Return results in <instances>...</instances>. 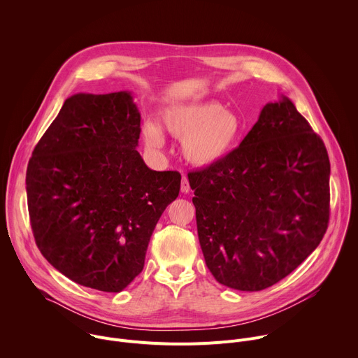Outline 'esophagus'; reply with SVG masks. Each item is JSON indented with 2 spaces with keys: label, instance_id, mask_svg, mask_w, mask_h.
Listing matches in <instances>:
<instances>
[{
  "label": "esophagus",
  "instance_id": "obj_1",
  "mask_svg": "<svg viewBox=\"0 0 358 358\" xmlns=\"http://www.w3.org/2000/svg\"><path fill=\"white\" fill-rule=\"evenodd\" d=\"M189 189H191V188H189V182H188V178H187L185 176H182V180H181V191L187 194V192H189Z\"/></svg>",
  "mask_w": 358,
  "mask_h": 358
}]
</instances>
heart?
<instances>
[{"label":"heart","instance_id":"1","mask_svg":"<svg viewBox=\"0 0 358 358\" xmlns=\"http://www.w3.org/2000/svg\"><path fill=\"white\" fill-rule=\"evenodd\" d=\"M163 126L177 138H182L184 159L196 167H211L222 162L236 145L242 122L231 110L222 109L217 101H195L174 105L163 112ZM143 137L148 147L164 144L159 124L145 122Z\"/></svg>","mask_w":358,"mask_h":358}]
</instances>
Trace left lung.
Masks as SVG:
<instances>
[{
    "mask_svg": "<svg viewBox=\"0 0 358 358\" xmlns=\"http://www.w3.org/2000/svg\"><path fill=\"white\" fill-rule=\"evenodd\" d=\"M329 178L324 143L292 100L264 106L239 147L188 173L198 239L214 278L258 292L292 273L326 234Z\"/></svg>",
    "mask_w": 358,
    "mask_h": 358,
    "instance_id": "obj_1",
    "label": "left lung"
}]
</instances>
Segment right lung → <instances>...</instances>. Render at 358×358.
Listing matches in <instances>:
<instances>
[{
	"label": "right lung",
	"instance_id": "obj_1",
	"mask_svg": "<svg viewBox=\"0 0 358 358\" xmlns=\"http://www.w3.org/2000/svg\"><path fill=\"white\" fill-rule=\"evenodd\" d=\"M140 131L130 92L78 93L32 151L27 196L36 246L82 286L117 293L130 285L178 196L180 173L144 164L136 150Z\"/></svg>",
	"mask_w": 358,
	"mask_h": 358
}]
</instances>
